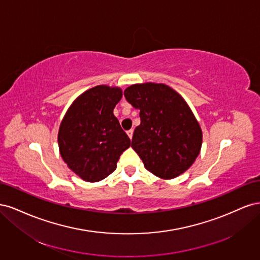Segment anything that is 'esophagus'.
Masks as SVG:
<instances>
[{"label":"esophagus","instance_id":"1","mask_svg":"<svg viewBox=\"0 0 260 260\" xmlns=\"http://www.w3.org/2000/svg\"><path fill=\"white\" fill-rule=\"evenodd\" d=\"M127 135H128V137L130 138V140H131L132 137H133V130L131 129V130H129V131H127Z\"/></svg>","mask_w":260,"mask_h":260}]
</instances>
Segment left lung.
Listing matches in <instances>:
<instances>
[{
    "label": "left lung",
    "instance_id": "left-lung-1",
    "mask_svg": "<svg viewBox=\"0 0 260 260\" xmlns=\"http://www.w3.org/2000/svg\"><path fill=\"white\" fill-rule=\"evenodd\" d=\"M124 98L140 109L141 123L131 146L144 167L161 179H172L192 166L202 146V130L182 96L162 83L133 84Z\"/></svg>",
    "mask_w": 260,
    "mask_h": 260
}]
</instances>
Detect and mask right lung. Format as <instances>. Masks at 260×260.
Wrapping results in <instances>:
<instances>
[{
  "instance_id": "obj_1",
  "label": "right lung",
  "mask_w": 260,
  "mask_h": 260,
  "mask_svg": "<svg viewBox=\"0 0 260 260\" xmlns=\"http://www.w3.org/2000/svg\"><path fill=\"white\" fill-rule=\"evenodd\" d=\"M119 88L98 85L85 91L69 107L58 131L62 159L88 182L105 179L117 167L130 139L114 116L121 100Z\"/></svg>"
}]
</instances>
